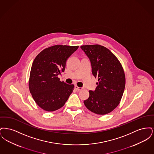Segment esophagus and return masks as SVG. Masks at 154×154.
Masks as SVG:
<instances>
[{
  "instance_id": "34e87169",
  "label": "esophagus",
  "mask_w": 154,
  "mask_h": 154,
  "mask_svg": "<svg viewBox=\"0 0 154 154\" xmlns=\"http://www.w3.org/2000/svg\"><path fill=\"white\" fill-rule=\"evenodd\" d=\"M74 88H75L76 90H77V91H81V90L82 89V88H81V87H79L77 85H75V86H74Z\"/></svg>"
}]
</instances>
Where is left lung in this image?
<instances>
[{"instance_id":"obj_1","label":"left lung","mask_w":154,"mask_h":154,"mask_svg":"<svg viewBox=\"0 0 154 154\" xmlns=\"http://www.w3.org/2000/svg\"><path fill=\"white\" fill-rule=\"evenodd\" d=\"M90 59L92 74L98 79L94 91L84 101L86 107L99 115H105L119 104L125 87V75L117 58L106 47L99 45H81Z\"/></svg>"}]
</instances>
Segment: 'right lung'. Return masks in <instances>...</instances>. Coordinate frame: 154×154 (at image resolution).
Returning a JSON list of instances; mask_svg holds the SVG:
<instances>
[{
    "label": "right lung",
    "instance_id": "1",
    "mask_svg": "<svg viewBox=\"0 0 154 154\" xmlns=\"http://www.w3.org/2000/svg\"><path fill=\"white\" fill-rule=\"evenodd\" d=\"M79 46L55 45L40 52L34 59L30 73V92L43 110L54 111L64 106L73 92V84L60 81L66 60Z\"/></svg>",
    "mask_w": 154,
    "mask_h": 154
}]
</instances>
